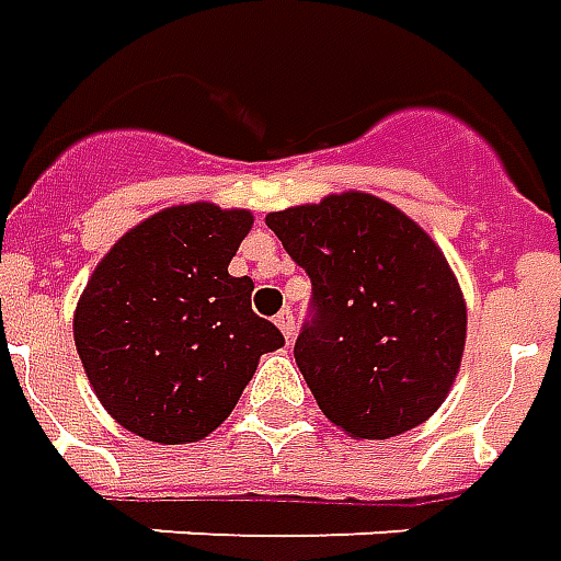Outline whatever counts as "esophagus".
Here are the masks:
<instances>
[{"mask_svg":"<svg viewBox=\"0 0 561 561\" xmlns=\"http://www.w3.org/2000/svg\"><path fill=\"white\" fill-rule=\"evenodd\" d=\"M276 325H279V331L285 334V341L295 337V316H291V310H282L279 316H276Z\"/></svg>","mask_w":561,"mask_h":561,"instance_id":"obj_1","label":"esophagus"}]
</instances>
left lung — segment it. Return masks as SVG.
Segmentation results:
<instances>
[{
    "label": "left lung",
    "instance_id": "left-lung-1",
    "mask_svg": "<svg viewBox=\"0 0 561 561\" xmlns=\"http://www.w3.org/2000/svg\"><path fill=\"white\" fill-rule=\"evenodd\" d=\"M266 227L312 282L295 359L322 414L353 439L433 417L460 371L467 304L430 232L362 190L270 211Z\"/></svg>",
    "mask_w": 561,
    "mask_h": 561
}]
</instances>
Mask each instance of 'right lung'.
Listing matches in <instances>:
<instances>
[{
	"instance_id": "right-lung-1",
	"label": "right lung",
	"mask_w": 561,
	"mask_h": 561,
	"mask_svg": "<svg viewBox=\"0 0 561 561\" xmlns=\"http://www.w3.org/2000/svg\"><path fill=\"white\" fill-rule=\"evenodd\" d=\"M254 215L190 202L156 211L94 266L72 337L94 396L128 433L205 439L230 417L282 331L251 310L254 282L230 261Z\"/></svg>"
}]
</instances>
